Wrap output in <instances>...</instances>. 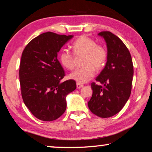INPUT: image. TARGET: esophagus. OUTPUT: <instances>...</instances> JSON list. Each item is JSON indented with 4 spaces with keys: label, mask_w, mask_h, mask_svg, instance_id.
<instances>
[{
    "label": "esophagus",
    "mask_w": 152,
    "mask_h": 152,
    "mask_svg": "<svg viewBox=\"0 0 152 152\" xmlns=\"http://www.w3.org/2000/svg\"><path fill=\"white\" fill-rule=\"evenodd\" d=\"M76 86H77V88H82V86H83V84H80V83H77Z\"/></svg>",
    "instance_id": "obj_1"
}]
</instances>
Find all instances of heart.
I'll return each instance as SVG.
<instances>
[{
  "label": "heart",
  "instance_id": "heart-1",
  "mask_svg": "<svg viewBox=\"0 0 152 152\" xmlns=\"http://www.w3.org/2000/svg\"><path fill=\"white\" fill-rule=\"evenodd\" d=\"M72 47L76 56H83L84 68L75 70L69 75L71 80L77 83L84 84L90 81L95 75V69L99 70L105 66L107 58L106 49L92 38L85 35L80 36L75 41ZM60 61L63 66L68 70L75 67L76 57L68 50H64L61 53Z\"/></svg>",
  "mask_w": 152,
  "mask_h": 152
}]
</instances>
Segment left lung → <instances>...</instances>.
<instances>
[{"label":"left lung","mask_w":152,"mask_h":152,"mask_svg":"<svg viewBox=\"0 0 152 152\" xmlns=\"http://www.w3.org/2000/svg\"><path fill=\"white\" fill-rule=\"evenodd\" d=\"M105 40L107 58L105 68L91 83L93 94L88 106L99 117L107 118L121 111L131 95L133 66L129 50L117 35L110 31L98 33Z\"/></svg>","instance_id":"1"}]
</instances>
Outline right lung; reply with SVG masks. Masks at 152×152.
<instances>
[{"instance_id":"obj_1","label":"right lung","mask_w":152,"mask_h":152,"mask_svg":"<svg viewBox=\"0 0 152 152\" xmlns=\"http://www.w3.org/2000/svg\"><path fill=\"white\" fill-rule=\"evenodd\" d=\"M72 37L44 33L23 51L19 67L21 96L33 115L42 121L60 117L66 110L67 95L76 88L74 80L61 82L65 72L57 59L61 48Z\"/></svg>"}]
</instances>
